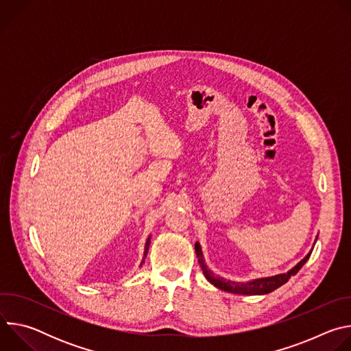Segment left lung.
Wrapping results in <instances>:
<instances>
[{"instance_id":"left-lung-1","label":"left lung","mask_w":351,"mask_h":351,"mask_svg":"<svg viewBox=\"0 0 351 351\" xmlns=\"http://www.w3.org/2000/svg\"><path fill=\"white\" fill-rule=\"evenodd\" d=\"M194 250H195V256L198 258V264H199V267H202L203 274H204V276L207 278V280L210 283H213L215 287H218V289H221L223 291L236 293V294H245V295L267 294V293H271L275 289L280 287L282 285H285L290 279V276L295 275L300 271V268H302L307 263V260L310 258V256L313 253V250H311V252L302 261H300L295 267H293L290 271H287L286 274H279V275L269 276V278H260V279H254V280H250V282H233V280H228V279H223V278L215 275L207 267V264L204 261V257H203L202 245H199L198 241H195Z\"/></svg>"}]
</instances>
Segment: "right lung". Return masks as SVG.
<instances>
[{
    "label": "right lung",
    "mask_w": 351,
    "mask_h": 351,
    "mask_svg": "<svg viewBox=\"0 0 351 351\" xmlns=\"http://www.w3.org/2000/svg\"><path fill=\"white\" fill-rule=\"evenodd\" d=\"M149 243H152V237H148V239H147V241H145V247H144V257H143V261H141V264L144 263V260H145V257H147V253H148V247H149Z\"/></svg>",
    "instance_id": "add662e5"
}]
</instances>
